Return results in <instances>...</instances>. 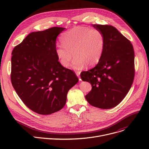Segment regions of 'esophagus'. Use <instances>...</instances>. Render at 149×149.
Returning <instances> with one entry per match:
<instances>
[{
	"instance_id": "obj_1",
	"label": "esophagus",
	"mask_w": 149,
	"mask_h": 149,
	"mask_svg": "<svg viewBox=\"0 0 149 149\" xmlns=\"http://www.w3.org/2000/svg\"><path fill=\"white\" fill-rule=\"evenodd\" d=\"M80 74H81V71H76V75H77L78 77H79ZM79 81H81V79L80 78V77H79Z\"/></svg>"
}]
</instances>
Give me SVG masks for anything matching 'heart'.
I'll use <instances>...</instances> for the list:
<instances>
[{
	"instance_id": "b5f03b06",
	"label": "heart",
	"mask_w": 149,
	"mask_h": 149,
	"mask_svg": "<svg viewBox=\"0 0 149 149\" xmlns=\"http://www.w3.org/2000/svg\"><path fill=\"white\" fill-rule=\"evenodd\" d=\"M62 45L56 48V54L61 64L67 67L73 56L72 67L78 69L85 64L92 67L99 62L104 53L105 38L103 33L97 29L76 26L61 36Z\"/></svg>"
}]
</instances>
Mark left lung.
I'll return each instance as SVG.
<instances>
[{
  "label": "left lung",
  "mask_w": 149,
  "mask_h": 149,
  "mask_svg": "<svg viewBox=\"0 0 149 149\" xmlns=\"http://www.w3.org/2000/svg\"><path fill=\"white\" fill-rule=\"evenodd\" d=\"M93 26L104 35L105 48L97 65L82 71L81 78L92 86L91 91L86 95L88 103L97 108L110 109L122 101L132 86L135 74L133 47L115 27Z\"/></svg>",
  "instance_id": "left-lung-1"
}]
</instances>
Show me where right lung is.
<instances>
[{
    "mask_svg": "<svg viewBox=\"0 0 149 149\" xmlns=\"http://www.w3.org/2000/svg\"><path fill=\"white\" fill-rule=\"evenodd\" d=\"M65 28L53 27L29 33L13 49L10 79L19 98L33 111L48 115L61 110L67 93L78 82L56 54V40Z\"/></svg>",
    "mask_w": 149,
    "mask_h": 149,
    "instance_id": "1",
    "label": "right lung"
}]
</instances>
